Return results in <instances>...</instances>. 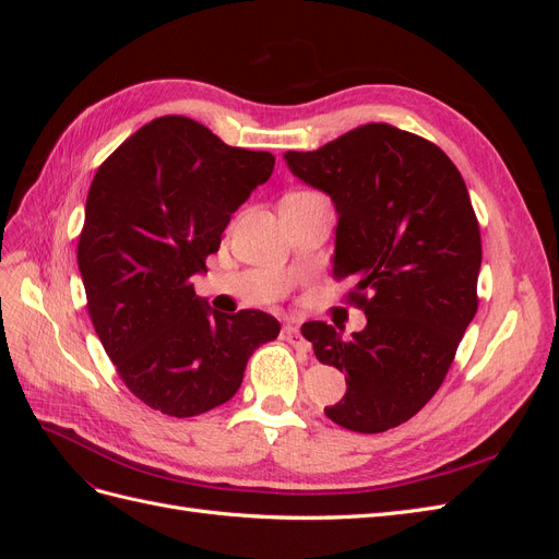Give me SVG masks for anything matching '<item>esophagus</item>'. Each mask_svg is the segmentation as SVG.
Returning <instances> with one entry per match:
<instances>
[{
  "instance_id": "esophagus-1",
  "label": "esophagus",
  "mask_w": 559,
  "mask_h": 559,
  "mask_svg": "<svg viewBox=\"0 0 559 559\" xmlns=\"http://www.w3.org/2000/svg\"><path fill=\"white\" fill-rule=\"evenodd\" d=\"M282 341L292 343L294 347H302L306 343H302V335H300V329L296 324H284L282 326Z\"/></svg>"
}]
</instances>
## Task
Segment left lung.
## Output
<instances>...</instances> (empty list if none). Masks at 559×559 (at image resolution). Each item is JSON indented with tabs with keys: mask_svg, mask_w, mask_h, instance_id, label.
Segmentation results:
<instances>
[{
	"mask_svg": "<svg viewBox=\"0 0 559 559\" xmlns=\"http://www.w3.org/2000/svg\"><path fill=\"white\" fill-rule=\"evenodd\" d=\"M284 160L331 195L333 277L354 282L349 300L366 314L352 337L324 321L300 329L321 364L347 373L345 396L324 413L349 431L394 429L443 384L478 310L483 247L466 183L433 142L386 123Z\"/></svg>",
	"mask_w": 559,
	"mask_h": 559,
	"instance_id": "obj_1",
	"label": "left lung"
}]
</instances>
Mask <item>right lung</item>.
I'll list each match as a JSON object with an SVG mask.
<instances>
[{"mask_svg":"<svg viewBox=\"0 0 559 559\" xmlns=\"http://www.w3.org/2000/svg\"><path fill=\"white\" fill-rule=\"evenodd\" d=\"M273 167L186 116L142 126L97 167L79 270L99 343L148 408L193 417L230 401L253 349L280 335L261 310H210L191 280Z\"/></svg>","mask_w":559,"mask_h":559,"instance_id":"right-lung-1","label":"right lung"}]
</instances>
